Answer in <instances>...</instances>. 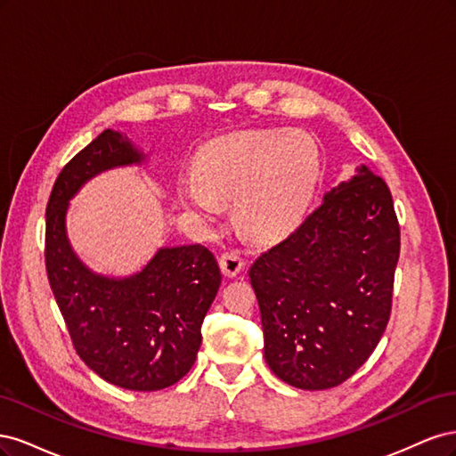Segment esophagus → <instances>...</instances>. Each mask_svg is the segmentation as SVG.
<instances>
[{
  "instance_id": "obj_1",
  "label": "esophagus",
  "mask_w": 456,
  "mask_h": 456,
  "mask_svg": "<svg viewBox=\"0 0 456 456\" xmlns=\"http://www.w3.org/2000/svg\"><path fill=\"white\" fill-rule=\"evenodd\" d=\"M218 265H220V270H223V273L226 275V278H236V275L243 270L245 262L240 256V253L226 251V253H223V255L218 256Z\"/></svg>"
}]
</instances>
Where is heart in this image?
<instances>
[{
  "mask_svg": "<svg viewBox=\"0 0 456 456\" xmlns=\"http://www.w3.org/2000/svg\"><path fill=\"white\" fill-rule=\"evenodd\" d=\"M317 173V148L306 134L243 131L205 146L196 159V183L181 186L191 213L211 216L216 201L236 200L238 223L270 238L306 209Z\"/></svg>",
  "mask_w": 456,
  "mask_h": 456,
  "instance_id": "obj_1",
  "label": "heart"
}]
</instances>
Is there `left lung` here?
I'll return each mask as SVG.
<instances>
[{
  "instance_id": "1",
  "label": "left lung",
  "mask_w": 456,
  "mask_h": 456,
  "mask_svg": "<svg viewBox=\"0 0 456 456\" xmlns=\"http://www.w3.org/2000/svg\"><path fill=\"white\" fill-rule=\"evenodd\" d=\"M397 258L390 188L362 165L249 270L275 377L300 390L350 379L388 325Z\"/></svg>"
}]
</instances>
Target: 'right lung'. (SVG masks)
<instances>
[{
	"label": "right lung",
	"instance_id": "1",
	"mask_svg": "<svg viewBox=\"0 0 456 456\" xmlns=\"http://www.w3.org/2000/svg\"><path fill=\"white\" fill-rule=\"evenodd\" d=\"M144 154L106 129L64 165L45 215V268L72 344L86 365L119 388L156 392L181 380L196 362L201 323L220 287L207 247H163L129 278L91 272L66 236V211L89 178Z\"/></svg>",
	"mask_w": 456,
	"mask_h": 456
}]
</instances>
